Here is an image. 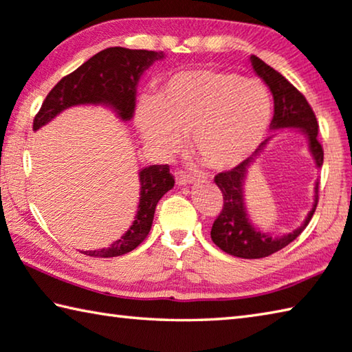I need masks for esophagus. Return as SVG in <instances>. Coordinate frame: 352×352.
Wrapping results in <instances>:
<instances>
[{"label":"esophagus","instance_id":"obj_1","mask_svg":"<svg viewBox=\"0 0 352 352\" xmlns=\"http://www.w3.org/2000/svg\"><path fill=\"white\" fill-rule=\"evenodd\" d=\"M175 180H177V183H178V184H180V186H183V184H190V183H194V182H195V178H194V175L188 174V172H184V170H177V172H175Z\"/></svg>","mask_w":352,"mask_h":352}]
</instances>
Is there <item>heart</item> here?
I'll return each instance as SVG.
<instances>
[{
	"label": "heart",
	"mask_w": 352,
	"mask_h": 352,
	"mask_svg": "<svg viewBox=\"0 0 352 352\" xmlns=\"http://www.w3.org/2000/svg\"><path fill=\"white\" fill-rule=\"evenodd\" d=\"M272 98L263 82L237 72L192 69L174 74L157 97H142L135 123L152 149L174 155L190 131V146L209 169L237 168L266 137Z\"/></svg>",
	"instance_id": "b5f03b06"
}]
</instances>
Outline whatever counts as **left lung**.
<instances>
[{"instance_id": "8db88e82", "label": "left lung", "mask_w": 352, "mask_h": 352, "mask_svg": "<svg viewBox=\"0 0 352 352\" xmlns=\"http://www.w3.org/2000/svg\"><path fill=\"white\" fill-rule=\"evenodd\" d=\"M251 65L255 74L271 89L274 97V117L270 126L271 131L298 129L300 132H303V135L308 138V148L312 158H314L316 166L322 168L323 148L317 140L318 123L308 101L282 74L267 66L258 56L251 55ZM271 138L272 137L265 140L257 151L241 164H239L237 168L220 172L214 178L215 184L220 188L223 194V209L220 215L215 219L212 229H210V239L221 251L231 254L234 257L263 258L280 251L303 232V229L308 226L312 215L316 212L318 203V182L316 183L312 209L308 212V217L302 223V226L297 228L296 231L272 237L270 234L261 232L249 220L245 195H243V184H245L249 166H252L255 158L260 155V152H263Z\"/></svg>"}]
</instances>
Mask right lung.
Returning <instances> with one entry per match:
<instances>
[{
  "label": "right lung",
  "instance_id": "obj_1",
  "mask_svg": "<svg viewBox=\"0 0 352 352\" xmlns=\"http://www.w3.org/2000/svg\"><path fill=\"white\" fill-rule=\"evenodd\" d=\"M163 52L109 47L94 55L85 65L56 82L35 115L34 131L47 124L67 107L78 104H103L129 121L135 111L140 76L152 63L163 60ZM140 203L131 228L109 248L85 252L91 257H118L135 249L151 231L157 203L174 188V177L168 164H152L140 170Z\"/></svg>",
  "mask_w": 352,
  "mask_h": 352
}]
</instances>
